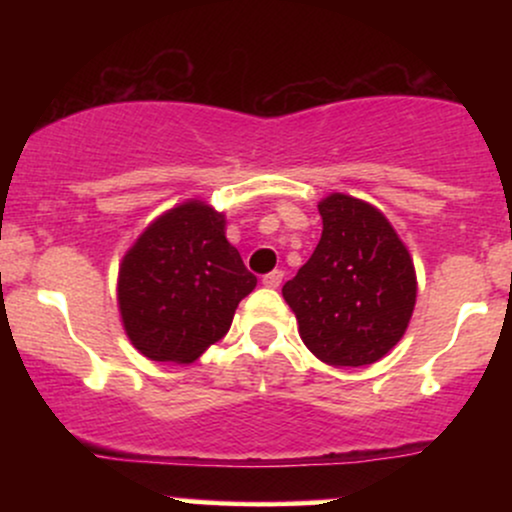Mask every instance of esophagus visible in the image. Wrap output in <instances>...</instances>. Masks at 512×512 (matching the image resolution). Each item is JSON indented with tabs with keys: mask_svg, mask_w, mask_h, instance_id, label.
Returning <instances> with one entry per match:
<instances>
[{
	"mask_svg": "<svg viewBox=\"0 0 512 512\" xmlns=\"http://www.w3.org/2000/svg\"><path fill=\"white\" fill-rule=\"evenodd\" d=\"M281 279H284V272H281V269H274V272L262 276V284L267 286V289H279Z\"/></svg>",
	"mask_w": 512,
	"mask_h": 512,
	"instance_id": "1",
	"label": "esophagus"
}]
</instances>
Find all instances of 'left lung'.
I'll use <instances>...</instances> for the list:
<instances>
[{
    "label": "left lung",
    "instance_id": "obj_1",
    "mask_svg": "<svg viewBox=\"0 0 512 512\" xmlns=\"http://www.w3.org/2000/svg\"><path fill=\"white\" fill-rule=\"evenodd\" d=\"M322 236L310 260L286 281L298 332L330 366H368L402 339L414 313L416 274L390 221L349 195L317 204Z\"/></svg>",
    "mask_w": 512,
    "mask_h": 512
}]
</instances>
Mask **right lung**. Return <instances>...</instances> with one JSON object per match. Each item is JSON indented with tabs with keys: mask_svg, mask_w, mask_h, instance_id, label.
<instances>
[{
	"mask_svg": "<svg viewBox=\"0 0 512 512\" xmlns=\"http://www.w3.org/2000/svg\"><path fill=\"white\" fill-rule=\"evenodd\" d=\"M223 228L219 211L185 202L151 223L122 260V325L151 361H195L226 337L238 303L257 286Z\"/></svg>",
	"mask_w": 512,
	"mask_h": 512,
	"instance_id": "obj_1",
	"label": "right lung"
}]
</instances>
